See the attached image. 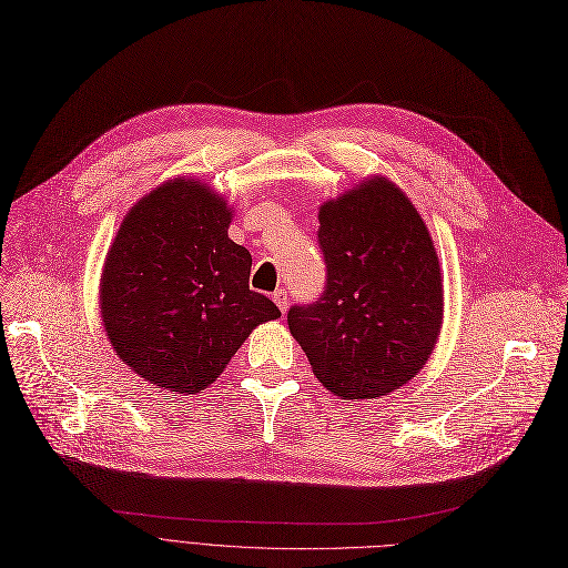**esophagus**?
<instances>
[{
	"mask_svg": "<svg viewBox=\"0 0 568 568\" xmlns=\"http://www.w3.org/2000/svg\"><path fill=\"white\" fill-rule=\"evenodd\" d=\"M273 300H275V305L282 310V314H286V310H288V293H286V288H277L273 293Z\"/></svg>",
	"mask_w": 568,
	"mask_h": 568,
	"instance_id": "34e87169",
	"label": "esophagus"
}]
</instances>
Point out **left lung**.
Here are the masks:
<instances>
[{"label":"left lung","mask_w":568,"mask_h":568,"mask_svg":"<svg viewBox=\"0 0 568 568\" xmlns=\"http://www.w3.org/2000/svg\"><path fill=\"white\" fill-rule=\"evenodd\" d=\"M318 222L325 291L288 310V329L329 392L385 396L415 378L436 346V247L410 199L387 179L323 204Z\"/></svg>","instance_id":"8db88e82"}]
</instances>
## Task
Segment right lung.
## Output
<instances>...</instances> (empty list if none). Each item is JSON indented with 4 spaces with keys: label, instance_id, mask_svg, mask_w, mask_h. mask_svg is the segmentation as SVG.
I'll return each instance as SVG.
<instances>
[{
    "label": "right lung",
    "instance_id": "right-lung-1",
    "mask_svg": "<svg viewBox=\"0 0 568 568\" xmlns=\"http://www.w3.org/2000/svg\"><path fill=\"white\" fill-rule=\"evenodd\" d=\"M224 199L192 179L130 209L108 252L100 312L116 355L176 394L206 389L250 332L282 312L250 288L252 256L226 229Z\"/></svg>",
    "mask_w": 568,
    "mask_h": 568
}]
</instances>
